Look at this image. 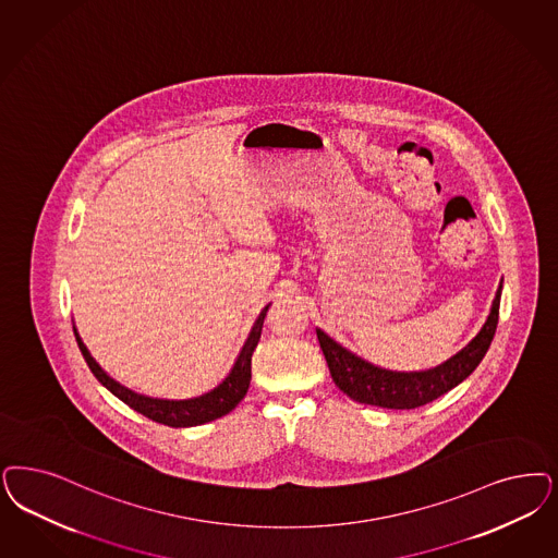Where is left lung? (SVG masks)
<instances>
[{
  "mask_svg": "<svg viewBox=\"0 0 558 558\" xmlns=\"http://www.w3.org/2000/svg\"><path fill=\"white\" fill-rule=\"evenodd\" d=\"M499 305L500 287L481 333L447 363L423 373H393L368 365L340 344H336L322 329H317V340L324 350L333 384L352 400L391 410H412L441 398L442 393L460 385L476 366L481 365L497 331Z\"/></svg>",
  "mask_w": 558,
  "mask_h": 558,
  "instance_id": "left-lung-1",
  "label": "left lung"
}]
</instances>
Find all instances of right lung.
Instances as JSON below:
<instances>
[{"instance_id":"1","label":"right lung","mask_w":558,"mask_h":558,"mask_svg":"<svg viewBox=\"0 0 558 558\" xmlns=\"http://www.w3.org/2000/svg\"><path fill=\"white\" fill-rule=\"evenodd\" d=\"M269 307V305H268ZM268 307L264 308L255 322V326L251 329L250 338L245 342V347L241 350L236 363L232 366L231 375L218 385L216 389H211L208 393L193 398V400H183V402H171V400H153L146 396L134 393L130 389H125L123 385L113 381L100 366L97 361L90 356V352L82 344L80 336L76 333L77 348L86 361L88 368L93 371V375L97 377L100 384L105 385L113 396H117L123 404L134 408L135 412L144 414L146 418H150L154 423L167 424L173 428L181 426H197V424L210 423L225 414H229L234 405L239 404L251 381V354L259 342L262 336V326H264V317L268 313Z\"/></svg>"}]
</instances>
